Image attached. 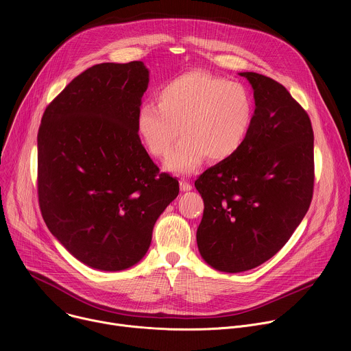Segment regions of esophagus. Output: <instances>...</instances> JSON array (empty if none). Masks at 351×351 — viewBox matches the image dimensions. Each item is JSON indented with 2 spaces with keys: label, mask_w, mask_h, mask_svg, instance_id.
Returning a JSON list of instances; mask_svg holds the SVG:
<instances>
[{
  "label": "esophagus",
  "mask_w": 351,
  "mask_h": 351,
  "mask_svg": "<svg viewBox=\"0 0 351 351\" xmlns=\"http://www.w3.org/2000/svg\"><path fill=\"white\" fill-rule=\"evenodd\" d=\"M179 183H180V190H182V191H189V190H191V183H190L186 178H182V179L179 180Z\"/></svg>",
  "instance_id": "1"
}]
</instances>
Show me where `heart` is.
I'll list each match as a JSON object with an SVG mask.
<instances>
[{"instance_id":"b5f03b06","label":"heart","mask_w":351,"mask_h":351,"mask_svg":"<svg viewBox=\"0 0 351 351\" xmlns=\"http://www.w3.org/2000/svg\"><path fill=\"white\" fill-rule=\"evenodd\" d=\"M157 107L144 104L136 117L137 133L156 158L167 157L180 134L184 138L167 160V168L189 173L206 157L221 162L245 141L254 118L250 91L240 83L204 69H193L157 91Z\"/></svg>"}]
</instances>
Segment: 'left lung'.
Instances as JSON below:
<instances>
[{
    "label": "left lung",
    "mask_w": 351,
    "mask_h": 351,
    "mask_svg": "<svg viewBox=\"0 0 351 351\" xmlns=\"http://www.w3.org/2000/svg\"><path fill=\"white\" fill-rule=\"evenodd\" d=\"M254 88L252 128L239 152L194 182L204 199L202 257L222 272L253 269L290 239L314 193V132L306 110L276 80L240 73Z\"/></svg>",
    "instance_id": "1"
}]
</instances>
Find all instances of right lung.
Listing matches in <instances>:
<instances>
[{
	"mask_svg": "<svg viewBox=\"0 0 351 351\" xmlns=\"http://www.w3.org/2000/svg\"><path fill=\"white\" fill-rule=\"evenodd\" d=\"M148 71L104 62L77 75L43 114L37 194L43 219L83 264L122 271L138 263L179 182L149 158L136 129Z\"/></svg>",
	"mask_w": 351,
	"mask_h": 351,
	"instance_id": "add662e5",
	"label": "right lung"
}]
</instances>
